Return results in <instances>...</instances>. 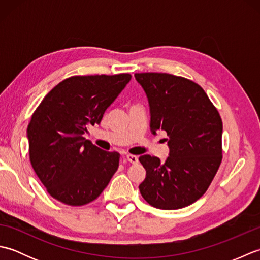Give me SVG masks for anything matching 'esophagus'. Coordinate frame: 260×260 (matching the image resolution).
Segmentation results:
<instances>
[{"label":"esophagus","mask_w":260,"mask_h":260,"mask_svg":"<svg viewBox=\"0 0 260 260\" xmlns=\"http://www.w3.org/2000/svg\"><path fill=\"white\" fill-rule=\"evenodd\" d=\"M126 158H127V161H128L129 163H133V164H135V163L139 162V156H136V155H132V154H127V155H126Z\"/></svg>","instance_id":"esophagus-1"}]
</instances>
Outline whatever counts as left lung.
<instances>
[{"instance_id":"1","label":"left lung","mask_w":260,"mask_h":260,"mask_svg":"<svg viewBox=\"0 0 260 260\" xmlns=\"http://www.w3.org/2000/svg\"><path fill=\"white\" fill-rule=\"evenodd\" d=\"M150 105L151 131L169 136L165 162L142 155L146 178L140 192L152 207L176 210L199 200L222 159V120L206 91L183 77L161 73L135 74Z\"/></svg>"}]
</instances>
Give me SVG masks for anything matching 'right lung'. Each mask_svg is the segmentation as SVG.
<instances>
[{
	"label": "right lung",
	"mask_w": 260,
	"mask_h": 260,
	"mask_svg": "<svg viewBox=\"0 0 260 260\" xmlns=\"http://www.w3.org/2000/svg\"><path fill=\"white\" fill-rule=\"evenodd\" d=\"M129 74L74 76L49 91L33 113L26 136L30 162L49 194L68 206L95 200L118 169L119 153L86 140L99 124Z\"/></svg>",
	"instance_id": "1"
}]
</instances>
